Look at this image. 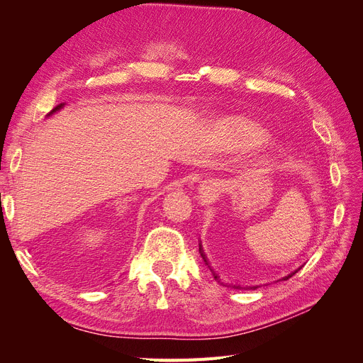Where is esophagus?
<instances>
[{
    "instance_id": "34e87169",
    "label": "esophagus",
    "mask_w": 363,
    "mask_h": 363,
    "mask_svg": "<svg viewBox=\"0 0 363 363\" xmlns=\"http://www.w3.org/2000/svg\"><path fill=\"white\" fill-rule=\"evenodd\" d=\"M218 182L213 180V179H207V180H203L200 184H199V189H196V194H199V199L201 201H207L211 200L212 196L218 192Z\"/></svg>"
}]
</instances>
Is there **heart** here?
<instances>
[{
  "mask_svg": "<svg viewBox=\"0 0 363 363\" xmlns=\"http://www.w3.org/2000/svg\"><path fill=\"white\" fill-rule=\"evenodd\" d=\"M271 135L255 121L230 115L215 121L204 136V150L213 156L247 155L265 148Z\"/></svg>",
  "mask_w": 363,
  "mask_h": 363,
  "instance_id": "1",
  "label": "heart"
}]
</instances>
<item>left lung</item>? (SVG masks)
<instances>
[{"instance_id": "8db88e82", "label": "left lung", "mask_w": 363, "mask_h": 363, "mask_svg": "<svg viewBox=\"0 0 363 363\" xmlns=\"http://www.w3.org/2000/svg\"><path fill=\"white\" fill-rule=\"evenodd\" d=\"M199 251L200 255L206 263V267L211 269L213 279L221 283L223 286H230V288H235V289H257L260 288L262 284L267 283V277H260V276H251V274L239 269L235 263L230 260L225 255H218L212 248H207L203 245V242L200 240L199 242ZM303 268L298 267L295 268L289 272H284L283 276H280L277 279V281L281 280H289L294 274L298 272Z\"/></svg>"}]
</instances>
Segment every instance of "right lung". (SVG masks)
<instances>
[{
	"instance_id": "right-lung-1",
	"label": "right lung",
	"mask_w": 363,
	"mask_h": 363,
	"mask_svg": "<svg viewBox=\"0 0 363 363\" xmlns=\"http://www.w3.org/2000/svg\"><path fill=\"white\" fill-rule=\"evenodd\" d=\"M63 106H65V104H59V106H57V107H54V108H52V111H51V112H50V115H48V116H51V115H52V113H56V112H59V111H60V108H62V107H63Z\"/></svg>"
}]
</instances>
